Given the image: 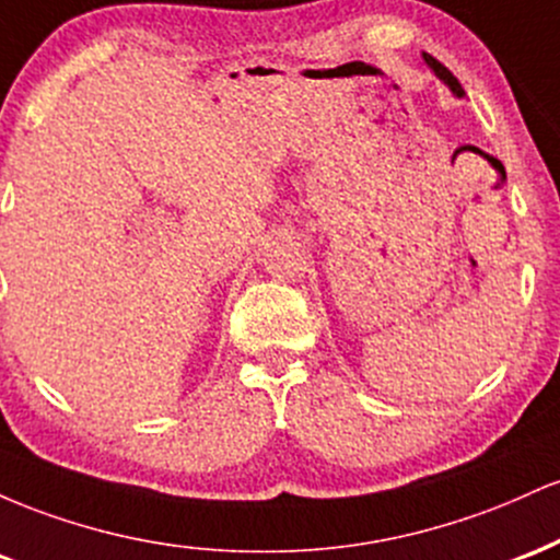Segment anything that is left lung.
Returning a JSON list of instances; mask_svg holds the SVG:
<instances>
[{
    "label": "left lung",
    "instance_id": "left-lung-1",
    "mask_svg": "<svg viewBox=\"0 0 560 560\" xmlns=\"http://www.w3.org/2000/svg\"><path fill=\"white\" fill-rule=\"evenodd\" d=\"M423 62H427V66L434 70V75H436V79L447 83V86H450V92H453L455 96H464V86H460L458 79H455V75L450 73V70H447L445 66H442L440 60H434L432 55H429V52H423Z\"/></svg>",
    "mask_w": 560,
    "mask_h": 560
}]
</instances>
